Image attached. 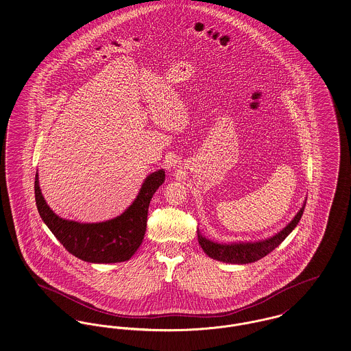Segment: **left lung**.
<instances>
[{
	"mask_svg": "<svg viewBox=\"0 0 351 351\" xmlns=\"http://www.w3.org/2000/svg\"><path fill=\"white\" fill-rule=\"evenodd\" d=\"M304 205L302 209L297 213L294 219L278 234L274 237L259 241V242H247V243H230V245H221L217 242H213L206 239L198 233V242L204 252L217 261L226 262V263H250L256 262L258 259L267 256L271 253L276 247H278L280 242L294 230V228L298 225L302 214H304Z\"/></svg>",
	"mask_w": 351,
	"mask_h": 351,
	"instance_id": "left-lung-1",
	"label": "left lung"
}]
</instances>
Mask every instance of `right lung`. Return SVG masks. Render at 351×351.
I'll return each instance as SVG.
<instances>
[{
	"label": "right lung",
	"mask_w": 351,
	"mask_h": 351,
	"mask_svg": "<svg viewBox=\"0 0 351 351\" xmlns=\"http://www.w3.org/2000/svg\"><path fill=\"white\" fill-rule=\"evenodd\" d=\"M164 181V170L152 173L145 180L136 201L117 218L99 223H80L62 219L50 210L36 174V205L50 232L74 257L92 263L123 262L140 247L146 232L149 204Z\"/></svg>",
	"instance_id": "add662e5"
}]
</instances>
